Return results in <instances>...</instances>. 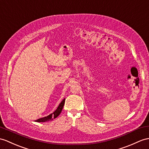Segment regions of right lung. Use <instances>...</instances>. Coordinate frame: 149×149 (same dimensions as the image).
I'll return each instance as SVG.
<instances>
[{"label": "right lung", "instance_id": "1", "mask_svg": "<svg viewBox=\"0 0 149 149\" xmlns=\"http://www.w3.org/2000/svg\"><path fill=\"white\" fill-rule=\"evenodd\" d=\"M64 102H65V99H64L59 104V106L57 107V108L56 109V110L54 111L52 113H51L50 114H49L47 116L43 117L42 118L38 119L37 120H35V122H46V121H52L53 119H55L56 118H57L58 116H59L61 111L63 110V108L64 107Z\"/></svg>", "mask_w": 149, "mask_h": 149}]
</instances>
